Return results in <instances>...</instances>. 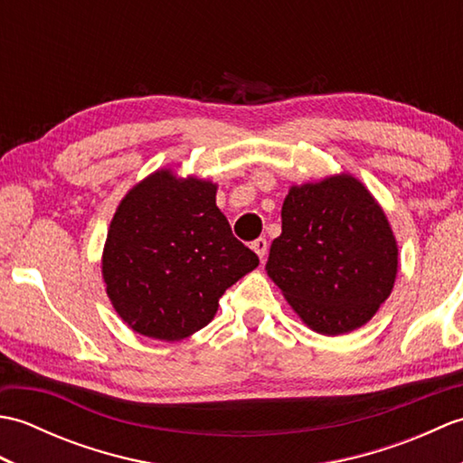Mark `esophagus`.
I'll return each instance as SVG.
<instances>
[{
    "mask_svg": "<svg viewBox=\"0 0 463 463\" xmlns=\"http://www.w3.org/2000/svg\"><path fill=\"white\" fill-rule=\"evenodd\" d=\"M252 250L259 254V259L262 260L264 257H267V252H269V242H267V239H257L252 242Z\"/></svg>",
    "mask_w": 463,
    "mask_h": 463,
    "instance_id": "1",
    "label": "esophagus"
}]
</instances>
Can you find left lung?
<instances>
[{
    "label": "left lung",
    "instance_id": "1",
    "mask_svg": "<svg viewBox=\"0 0 463 463\" xmlns=\"http://www.w3.org/2000/svg\"><path fill=\"white\" fill-rule=\"evenodd\" d=\"M269 277L314 332L364 326L390 297L398 244L382 206L352 175L290 186Z\"/></svg>",
    "mask_w": 463,
    "mask_h": 463
}]
</instances>
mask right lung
Returning a JSON list of instances; mask_svg holds the SVG:
<instances>
[{"label": "right lung", "instance_id": "obj_1", "mask_svg": "<svg viewBox=\"0 0 463 463\" xmlns=\"http://www.w3.org/2000/svg\"><path fill=\"white\" fill-rule=\"evenodd\" d=\"M257 267L216 206V184L171 169L125 194L103 249L113 308L135 332L165 342L204 328L224 290Z\"/></svg>", "mask_w": 463, "mask_h": 463}]
</instances>
